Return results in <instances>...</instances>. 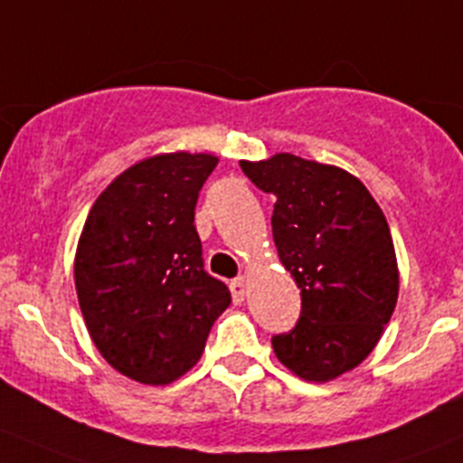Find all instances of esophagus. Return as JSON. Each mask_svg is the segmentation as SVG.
I'll return each mask as SVG.
<instances>
[{"label":"esophagus","mask_w":463,"mask_h":463,"mask_svg":"<svg viewBox=\"0 0 463 463\" xmlns=\"http://www.w3.org/2000/svg\"><path fill=\"white\" fill-rule=\"evenodd\" d=\"M229 288H232L236 305H241V302L245 300V295H248V279H245V277H239V279H234L229 284Z\"/></svg>","instance_id":"1"}]
</instances>
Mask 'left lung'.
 Returning a JSON list of instances; mask_svg holds the SVG:
<instances>
[{
	"label": "left lung",
	"instance_id": "1",
	"mask_svg": "<svg viewBox=\"0 0 463 463\" xmlns=\"http://www.w3.org/2000/svg\"><path fill=\"white\" fill-rule=\"evenodd\" d=\"M241 168L277 197L272 239L302 298L300 320L272 336V350L302 380H336L371 354L393 316L400 275L389 222L336 165L281 152Z\"/></svg>",
	"mask_w": 463,
	"mask_h": 463
}]
</instances>
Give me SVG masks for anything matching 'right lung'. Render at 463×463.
Returning a JSON list of instances; mask_svg holds the SVG:
<instances>
[{"instance_id":"right-lung-1","label":"right lung","mask_w":463,"mask_h":463,"mask_svg":"<svg viewBox=\"0 0 463 463\" xmlns=\"http://www.w3.org/2000/svg\"><path fill=\"white\" fill-rule=\"evenodd\" d=\"M213 154L170 152L118 175L92 204L74 286L99 354L140 384L186 375L232 293L204 270L195 204Z\"/></svg>"}]
</instances>
